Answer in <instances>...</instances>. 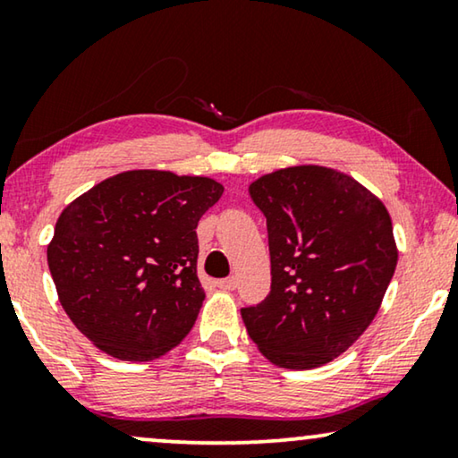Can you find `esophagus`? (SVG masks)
Segmentation results:
<instances>
[{
  "label": "esophagus",
  "instance_id": "esophagus-1",
  "mask_svg": "<svg viewBox=\"0 0 458 458\" xmlns=\"http://www.w3.org/2000/svg\"><path fill=\"white\" fill-rule=\"evenodd\" d=\"M216 285L221 287V290H235L237 285V279L235 277H227V279H218Z\"/></svg>",
  "mask_w": 458,
  "mask_h": 458
}]
</instances>
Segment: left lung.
Wrapping results in <instances>:
<instances>
[{
	"mask_svg": "<svg viewBox=\"0 0 458 458\" xmlns=\"http://www.w3.org/2000/svg\"><path fill=\"white\" fill-rule=\"evenodd\" d=\"M267 218L271 292L242 309L273 365L315 369L352 346L377 315L398 250L384 202L334 168L304 165L250 185Z\"/></svg>",
	"mask_w": 458,
	"mask_h": 458,
	"instance_id": "1",
	"label": "left lung"
}]
</instances>
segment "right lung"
<instances>
[{
  "mask_svg": "<svg viewBox=\"0 0 458 458\" xmlns=\"http://www.w3.org/2000/svg\"><path fill=\"white\" fill-rule=\"evenodd\" d=\"M223 196L208 177L127 171L62 210L47 265L62 309L102 352L154 360L196 323L198 221Z\"/></svg>",
  "mask_w": 458,
  "mask_h": 458,
  "instance_id": "add662e5",
  "label": "right lung"
}]
</instances>
